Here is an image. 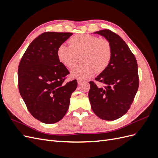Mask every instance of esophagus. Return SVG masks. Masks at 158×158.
<instances>
[{
    "label": "esophagus",
    "instance_id": "34e87169",
    "mask_svg": "<svg viewBox=\"0 0 158 158\" xmlns=\"http://www.w3.org/2000/svg\"><path fill=\"white\" fill-rule=\"evenodd\" d=\"M77 82H78V84H80L82 82V80H77Z\"/></svg>",
    "mask_w": 158,
    "mask_h": 158
}]
</instances>
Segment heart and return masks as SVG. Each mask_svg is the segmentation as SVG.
Wrapping results in <instances>:
<instances>
[{
	"label": "heart",
	"mask_w": 158,
	"mask_h": 158,
	"mask_svg": "<svg viewBox=\"0 0 158 158\" xmlns=\"http://www.w3.org/2000/svg\"><path fill=\"white\" fill-rule=\"evenodd\" d=\"M69 42L70 47L65 44L58 47L56 56L60 63L70 69L76 64L80 56L82 64L72 70L73 77L87 79L95 72L100 73L107 68L112 57V47L108 40L80 34L72 37Z\"/></svg>",
	"instance_id": "obj_1"
}]
</instances>
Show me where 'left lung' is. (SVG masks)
<instances>
[{
  "mask_svg": "<svg viewBox=\"0 0 158 158\" xmlns=\"http://www.w3.org/2000/svg\"><path fill=\"white\" fill-rule=\"evenodd\" d=\"M94 33L108 40L112 47L111 60L107 68L89 82V99L94 113L103 120L114 121L130 109L139 86L138 64L135 55L122 38L109 30Z\"/></svg>",
  "mask_w": 158,
  "mask_h": 158,
  "instance_id": "left-lung-1",
  "label": "left lung"
}]
</instances>
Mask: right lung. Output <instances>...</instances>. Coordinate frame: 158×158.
I'll return each mask as SVG.
<instances>
[{"mask_svg":"<svg viewBox=\"0 0 158 158\" xmlns=\"http://www.w3.org/2000/svg\"><path fill=\"white\" fill-rule=\"evenodd\" d=\"M73 33L45 32L36 37L18 66V88L31 115L46 124L59 122L67 112L77 81L64 83L69 71L56 56L58 47Z\"/></svg>","mask_w":158,"mask_h":158,"instance_id":"1","label":"right lung"}]
</instances>
